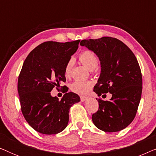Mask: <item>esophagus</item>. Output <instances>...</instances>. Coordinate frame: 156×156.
Masks as SVG:
<instances>
[{
    "label": "esophagus",
    "instance_id": "obj_1",
    "mask_svg": "<svg viewBox=\"0 0 156 156\" xmlns=\"http://www.w3.org/2000/svg\"><path fill=\"white\" fill-rule=\"evenodd\" d=\"M88 97H84V96H81L80 97V99H81V101H86L87 99H88Z\"/></svg>",
    "mask_w": 156,
    "mask_h": 156
}]
</instances>
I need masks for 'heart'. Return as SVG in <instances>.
Masks as SVG:
<instances>
[{
	"instance_id": "1",
	"label": "heart",
	"mask_w": 156,
	"mask_h": 156,
	"mask_svg": "<svg viewBox=\"0 0 156 156\" xmlns=\"http://www.w3.org/2000/svg\"><path fill=\"white\" fill-rule=\"evenodd\" d=\"M79 59L83 65L86 66L89 69L94 70L99 64V59L94 53L90 50H84L79 55ZM73 59H69L66 63L65 67V76L69 77L71 75ZM92 87V82L90 81H80L76 80L70 85V89L73 92L78 94H87Z\"/></svg>"
}]
</instances>
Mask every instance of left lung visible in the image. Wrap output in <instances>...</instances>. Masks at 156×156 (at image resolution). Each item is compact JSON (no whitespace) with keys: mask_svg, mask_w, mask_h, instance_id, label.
Returning <instances> with one entry per match:
<instances>
[{"mask_svg":"<svg viewBox=\"0 0 156 156\" xmlns=\"http://www.w3.org/2000/svg\"><path fill=\"white\" fill-rule=\"evenodd\" d=\"M80 44L93 51L101 62V74L94 91L99 97L112 94L109 101L97 98L99 108L92 114L93 123L105 132L121 131L135 118L141 97L142 74L137 59L115 37L83 40Z\"/></svg>","mask_w":156,"mask_h":156,"instance_id":"1","label":"left lung"}]
</instances>
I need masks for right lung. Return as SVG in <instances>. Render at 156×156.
I'll return each instance as SVG.
<instances>
[{"instance_id": "right-lung-1", "label": "right lung", "mask_w": 156, "mask_h": 156, "mask_svg": "<svg viewBox=\"0 0 156 156\" xmlns=\"http://www.w3.org/2000/svg\"><path fill=\"white\" fill-rule=\"evenodd\" d=\"M80 42H44L25 59L18 80L21 112L29 125L40 133L52 135L62 131L69 121L70 107L80 101L73 92L66 93L61 100L50 94L53 88L58 89L66 82L65 65ZM67 91L66 87L64 93Z\"/></svg>"}]
</instances>
